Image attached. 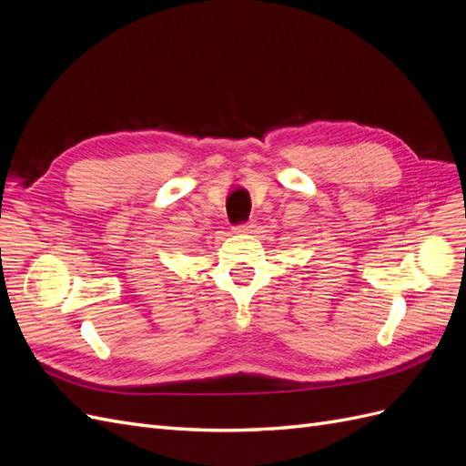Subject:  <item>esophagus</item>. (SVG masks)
Listing matches in <instances>:
<instances>
[{
	"label": "esophagus",
	"mask_w": 466,
	"mask_h": 466,
	"mask_svg": "<svg viewBox=\"0 0 466 466\" xmlns=\"http://www.w3.org/2000/svg\"><path fill=\"white\" fill-rule=\"evenodd\" d=\"M252 231H255V225L252 223H245V225H238V228H235V233H238V235H248Z\"/></svg>",
	"instance_id": "esophagus-1"
}]
</instances>
